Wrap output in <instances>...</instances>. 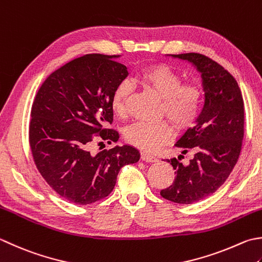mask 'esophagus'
Here are the masks:
<instances>
[{
	"label": "esophagus",
	"instance_id": "1",
	"mask_svg": "<svg viewBox=\"0 0 262 262\" xmlns=\"http://www.w3.org/2000/svg\"><path fill=\"white\" fill-rule=\"evenodd\" d=\"M142 159L146 162H156L158 161V159L156 156L150 155V153H146V152H142Z\"/></svg>",
	"mask_w": 262,
	"mask_h": 262
}]
</instances>
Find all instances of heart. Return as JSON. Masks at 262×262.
Masks as SVG:
<instances>
[{
    "mask_svg": "<svg viewBox=\"0 0 262 262\" xmlns=\"http://www.w3.org/2000/svg\"><path fill=\"white\" fill-rule=\"evenodd\" d=\"M133 81L161 97L160 112L177 128H186L195 121L203 100L202 90L196 84H182L179 75L162 64L147 67ZM130 92L132 85L128 80H122L117 85L111 97V106L117 115H125ZM172 135V127L166 119L156 122L136 121L125 132L128 143L144 151H156L170 141Z\"/></svg>",
    "mask_w": 262,
    "mask_h": 262,
    "instance_id": "heart-1",
    "label": "heart"
}]
</instances>
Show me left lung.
Masks as SVG:
<instances>
[{"label":"left lung","instance_id":"left-lung-1","mask_svg":"<svg viewBox=\"0 0 262 262\" xmlns=\"http://www.w3.org/2000/svg\"><path fill=\"white\" fill-rule=\"evenodd\" d=\"M170 55L188 61L201 74L204 104L195 124L175 144L184 148L182 153L193 150L195 155L187 166L176 158L167 160L176 177L160 194L171 202L191 204L216 192L236 165L244 136V103L237 81L216 61L200 53Z\"/></svg>","mask_w":262,"mask_h":262}]
</instances>
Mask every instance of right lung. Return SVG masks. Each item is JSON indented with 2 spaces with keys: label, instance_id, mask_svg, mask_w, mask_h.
<instances>
[{
  "label": "right lung",
  "instance_id": "add662e5",
  "mask_svg": "<svg viewBox=\"0 0 262 262\" xmlns=\"http://www.w3.org/2000/svg\"><path fill=\"white\" fill-rule=\"evenodd\" d=\"M119 55L86 54L66 63L45 79L35 96L29 144L35 165L60 196L90 204L109 195L121 167L140 160L137 148L115 146L92 155L95 137L117 142L106 129L114 120L111 97L128 76Z\"/></svg>",
  "mask_w": 262,
  "mask_h": 262
}]
</instances>
